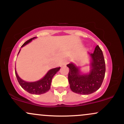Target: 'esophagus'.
Instances as JSON below:
<instances>
[{
  "instance_id": "34e87169",
  "label": "esophagus",
  "mask_w": 124,
  "mask_h": 124,
  "mask_svg": "<svg viewBox=\"0 0 124 124\" xmlns=\"http://www.w3.org/2000/svg\"><path fill=\"white\" fill-rule=\"evenodd\" d=\"M68 62H69V60H68V59H64V61L63 62V65H66V64L68 63Z\"/></svg>"
}]
</instances>
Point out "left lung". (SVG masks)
I'll return each mask as SVG.
<instances>
[{"instance_id":"8db88e82","label":"left lung","mask_w":124,"mask_h":124,"mask_svg":"<svg viewBox=\"0 0 124 124\" xmlns=\"http://www.w3.org/2000/svg\"><path fill=\"white\" fill-rule=\"evenodd\" d=\"M92 61L90 72L82 75L78 67L70 63L67 65L69 68L68 80L71 90L80 94H90L95 92L101 86L106 72V64L101 49L99 45L93 53L90 54Z\"/></svg>"}]
</instances>
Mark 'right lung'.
<instances>
[{
	"instance_id": "1",
	"label": "right lung",
	"mask_w": 124,
	"mask_h": 124,
	"mask_svg": "<svg viewBox=\"0 0 124 124\" xmlns=\"http://www.w3.org/2000/svg\"><path fill=\"white\" fill-rule=\"evenodd\" d=\"M35 38L36 37L31 38V39L27 41L26 42H25L23 44V45L21 46V48L23 47L24 46H25V45H27L29 42H30ZM20 51L18 53L20 52ZM60 68V67H59V68H54V69H51V70L48 71V73L45 75V76L43 78H42L41 80L34 82H27L22 80L18 76L16 70V69L15 73L18 83H19L20 85L23 89H24L25 91H27L29 93L33 94H41L46 93L50 89L51 84V82H52V78H53L54 75L56 73V72L59 70Z\"/></svg>"
}]
</instances>
